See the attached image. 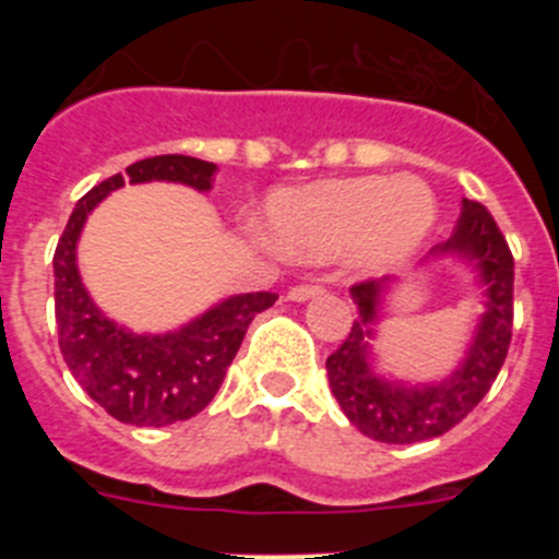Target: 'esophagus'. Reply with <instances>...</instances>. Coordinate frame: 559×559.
Returning a JSON list of instances; mask_svg holds the SVG:
<instances>
[{
	"label": "esophagus",
	"instance_id": "esophagus-1",
	"mask_svg": "<svg viewBox=\"0 0 559 559\" xmlns=\"http://www.w3.org/2000/svg\"><path fill=\"white\" fill-rule=\"evenodd\" d=\"M324 294V288L319 283H302V285H294V288L288 290V299H294V302H305V299H310V296H319Z\"/></svg>",
	"mask_w": 559,
	"mask_h": 559
}]
</instances>
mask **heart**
Masks as SVG:
<instances>
[{"label":"heart","mask_w":559,"mask_h":559,"mask_svg":"<svg viewBox=\"0 0 559 559\" xmlns=\"http://www.w3.org/2000/svg\"><path fill=\"white\" fill-rule=\"evenodd\" d=\"M433 221L437 201L423 181L383 176L319 181L283 192L271 206V231L283 251L305 260L349 251L369 269L417 249Z\"/></svg>","instance_id":"heart-1"}]
</instances>
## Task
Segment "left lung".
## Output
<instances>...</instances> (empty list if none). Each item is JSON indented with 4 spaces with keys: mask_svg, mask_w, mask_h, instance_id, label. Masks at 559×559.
Segmentation results:
<instances>
[{
    "mask_svg": "<svg viewBox=\"0 0 559 559\" xmlns=\"http://www.w3.org/2000/svg\"><path fill=\"white\" fill-rule=\"evenodd\" d=\"M433 251H451L473 260L481 283L487 285V313L481 316L476 341L462 367L437 386L408 389L403 383L374 378L367 364V341L372 335L378 296L386 280H364L349 288L358 319L344 344L328 358V380L341 412L360 433L386 445H412L442 437L459 426L490 392L512 341L515 260L487 206L464 199L456 231L448 243Z\"/></svg>",
    "mask_w": 559,
    "mask_h": 559,
    "instance_id": "8db88e82",
    "label": "left lung"
}]
</instances>
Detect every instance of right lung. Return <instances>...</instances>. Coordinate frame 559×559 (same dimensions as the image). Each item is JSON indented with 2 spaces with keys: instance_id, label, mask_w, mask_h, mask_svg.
<instances>
[{
  "instance_id": "1",
  "label": "right lung",
  "mask_w": 559,
  "mask_h": 559,
  "mask_svg": "<svg viewBox=\"0 0 559 559\" xmlns=\"http://www.w3.org/2000/svg\"><path fill=\"white\" fill-rule=\"evenodd\" d=\"M212 173V162L181 153L133 162L126 167V176L117 173L78 201L52 257L63 360L83 392L128 426L162 428L204 412L218 394L251 319L269 310L276 294L231 296L179 333L133 335L106 319L88 299L75 265L78 235L88 212L126 181H181L195 190H210Z\"/></svg>"
}]
</instances>
